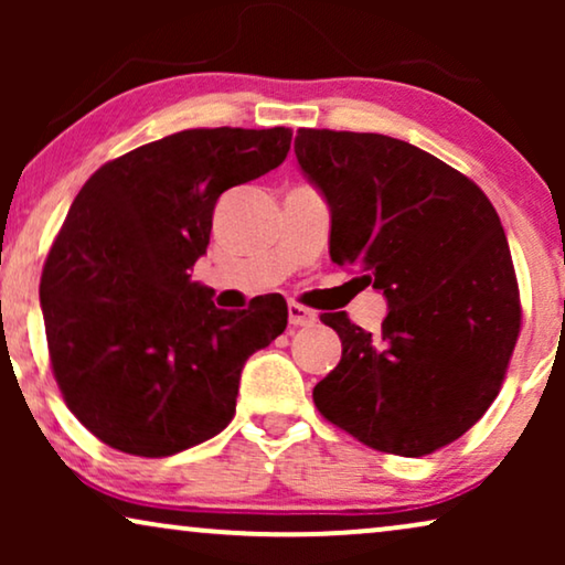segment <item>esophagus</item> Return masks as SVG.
<instances>
[{
  "mask_svg": "<svg viewBox=\"0 0 565 565\" xmlns=\"http://www.w3.org/2000/svg\"><path fill=\"white\" fill-rule=\"evenodd\" d=\"M288 319H290V327H311V323L316 321V313L311 311V308H306L300 303H290Z\"/></svg>",
  "mask_w": 565,
  "mask_h": 565,
  "instance_id": "esophagus-1",
  "label": "esophagus"
}]
</instances>
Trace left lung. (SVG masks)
<instances>
[{
  "label": "left lung",
  "mask_w": 565,
  "mask_h": 565,
  "mask_svg": "<svg viewBox=\"0 0 565 565\" xmlns=\"http://www.w3.org/2000/svg\"><path fill=\"white\" fill-rule=\"evenodd\" d=\"M296 157L329 203L331 262L388 300L375 334L321 313L342 360L316 408L381 452L455 443L499 396L522 327L499 213L473 180L391 136L298 128Z\"/></svg>",
  "instance_id": "left-lung-1"
}]
</instances>
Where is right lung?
<instances>
[{"instance_id":"obj_1","label":"right lung","mask_w":565,"mask_h":565,"mask_svg":"<svg viewBox=\"0 0 565 565\" xmlns=\"http://www.w3.org/2000/svg\"><path fill=\"white\" fill-rule=\"evenodd\" d=\"M290 128H192L107 161L53 238L41 308L53 377L97 439L167 458L228 427L244 362L288 327L282 298L215 308L190 269L228 188L280 167Z\"/></svg>"}]
</instances>
